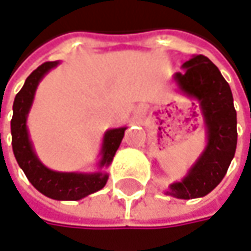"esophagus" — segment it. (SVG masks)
<instances>
[{"label":"esophagus","instance_id":"obj_1","mask_svg":"<svg viewBox=\"0 0 251 251\" xmlns=\"http://www.w3.org/2000/svg\"><path fill=\"white\" fill-rule=\"evenodd\" d=\"M144 110H145V107H144V106H139V107H138V112H141V113H142Z\"/></svg>","mask_w":251,"mask_h":251}]
</instances>
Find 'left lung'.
<instances>
[{
    "label": "left lung",
    "mask_w": 251,
    "mask_h": 251,
    "mask_svg": "<svg viewBox=\"0 0 251 251\" xmlns=\"http://www.w3.org/2000/svg\"><path fill=\"white\" fill-rule=\"evenodd\" d=\"M172 80L178 92L198 102L207 132V145L187 175L172 182L167 195L193 200L211 193L224 178L237 147V113L233 93L218 67L200 54L187 60Z\"/></svg>",
    "instance_id": "obj_1"
}]
</instances>
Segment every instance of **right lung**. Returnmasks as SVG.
Segmentation results:
<instances>
[{"instance_id":"obj_1","label":"right lung","mask_w":251,"mask_h":251,"mask_svg":"<svg viewBox=\"0 0 251 251\" xmlns=\"http://www.w3.org/2000/svg\"><path fill=\"white\" fill-rule=\"evenodd\" d=\"M60 61H47L37 67L34 72L27 77L23 89L17 93L12 104L11 135L12 152L24 171L28 181L33 184L35 190H38L46 197L57 201H77L90 194L102 190L107 182V168L116 151L119 148L126 126L115 127L104 132L100 149V159L98 162L99 171L96 172H58L47 168L37 156L33 142L30 139V133L27 129V118L30 109L33 106L35 90L43 77L54 67H57Z\"/></svg>"}]
</instances>
